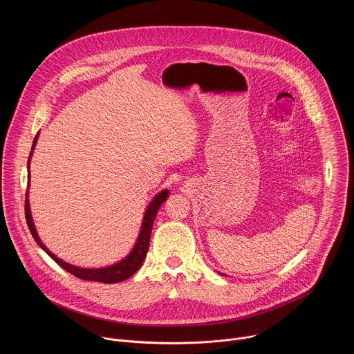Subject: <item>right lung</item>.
<instances>
[{"mask_svg":"<svg viewBox=\"0 0 354 354\" xmlns=\"http://www.w3.org/2000/svg\"><path fill=\"white\" fill-rule=\"evenodd\" d=\"M36 140H37V136L35 137L33 140V147L36 144ZM32 147V149H33ZM30 156H32V151H30ZM30 156H29V160H30ZM29 167V164H28ZM29 176V175H28ZM28 197V196H26ZM168 197V190H162L161 193H158L154 200L151 201L145 214H144V220H142V225H141V231H140V235H138V239L136 242V246L133 248V250L130 252V255L120 261L119 263L116 265H112V266H108V268H102V269H82V268H77V266H73L62 259H59L56 255H53L52 252H50L44 243L40 241L37 232H36V228H35V224H33V220H32V214H30V209H29V200L26 198L25 200V217H26V223H28V227H29V231L32 234V236L35 238V241L37 242V245L46 252V254L52 258L59 266H62L64 270H67L68 273L74 274L75 277L78 279H82V280H89V281H99V283H106V284H111V283H119V281H123L126 279H129L130 276H133L138 269L140 266L142 265L144 259H145V255L148 252V246H149V236H151V230H153V224H154V220H156V216L161 207V205L164 203V201L167 200Z\"/></svg>","mask_w":354,"mask_h":354,"instance_id":"1","label":"right lung"}]
</instances>
